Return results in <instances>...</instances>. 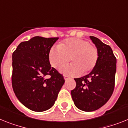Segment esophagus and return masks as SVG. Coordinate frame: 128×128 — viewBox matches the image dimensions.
Listing matches in <instances>:
<instances>
[{"instance_id":"34e87169","label":"esophagus","mask_w":128,"mask_h":128,"mask_svg":"<svg viewBox=\"0 0 128 128\" xmlns=\"http://www.w3.org/2000/svg\"><path fill=\"white\" fill-rule=\"evenodd\" d=\"M64 78L65 80H67V79H69V77H68V76H66V75H65V76H64Z\"/></svg>"}]
</instances>
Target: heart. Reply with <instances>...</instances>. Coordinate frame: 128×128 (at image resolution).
Here are the masks:
<instances>
[{"instance_id": "heart-1", "label": "heart", "mask_w": 128, "mask_h": 128, "mask_svg": "<svg viewBox=\"0 0 128 128\" xmlns=\"http://www.w3.org/2000/svg\"><path fill=\"white\" fill-rule=\"evenodd\" d=\"M72 64L60 69L62 72L70 75H80L94 69L98 58V52L95 46L88 41L72 38L64 40L58 46L51 48L49 60L51 66L58 68L70 60Z\"/></svg>"}]
</instances>
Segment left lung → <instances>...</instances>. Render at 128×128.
I'll use <instances>...</instances> for the list:
<instances>
[{"mask_svg": "<svg viewBox=\"0 0 128 128\" xmlns=\"http://www.w3.org/2000/svg\"><path fill=\"white\" fill-rule=\"evenodd\" d=\"M97 48L98 58L90 74L74 79L76 88L71 91L75 106L80 110L90 112L107 102L114 88L116 58L112 49L94 36H90Z\"/></svg>", "mask_w": 128, "mask_h": 128, "instance_id": "left-lung-1", "label": "left lung"}]
</instances>
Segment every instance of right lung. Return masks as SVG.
Listing matches in <instances>:
<instances>
[{"label":"right lung","mask_w":128,"mask_h":128,"mask_svg":"<svg viewBox=\"0 0 128 128\" xmlns=\"http://www.w3.org/2000/svg\"><path fill=\"white\" fill-rule=\"evenodd\" d=\"M58 39L35 36L21 42L12 54L13 90L19 102L34 111L52 107L65 82L49 60V51Z\"/></svg>","instance_id":"obj_1"}]
</instances>
